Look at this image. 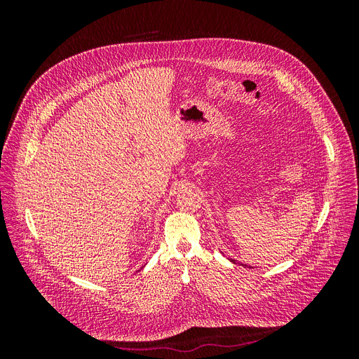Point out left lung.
Masks as SVG:
<instances>
[{
    "label": "left lung",
    "mask_w": 359,
    "mask_h": 359,
    "mask_svg": "<svg viewBox=\"0 0 359 359\" xmlns=\"http://www.w3.org/2000/svg\"><path fill=\"white\" fill-rule=\"evenodd\" d=\"M231 262H233V264H236V260H233V259H231ZM243 265V264H241ZM244 266H247V265H244ZM248 268H252V266H248Z\"/></svg>",
    "instance_id": "1"
}]
</instances>
